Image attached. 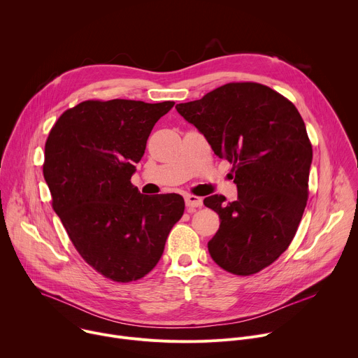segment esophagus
<instances>
[{"mask_svg": "<svg viewBox=\"0 0 358 358\" xmlns=\"http://www.w3.org/2000/svg\"><path fill=\"white\" fill-rule=\"evenodd\" d=\"M185 206L187 208H198L202 206V198L195 195H185Z\"/></svg>", "mask_w": 358, "mask_h": 358, "instance_id": "34e87169", "label": "esophagus"}]
</instances>
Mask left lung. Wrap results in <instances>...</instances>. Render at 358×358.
Listing matches in <instances>:
<instances>
[{
    "label": "left lung",
    "instance_id": "obj_1",
    "mask_svg": "<svg viewBox=\"0 0 358 358\" xmlns=\"http://www.w3.org/2000/svg\"><path fill=\"white\" fill-rule=\"evenodd\" d=\"M176 109L235 173V201L203 199L221 220L208 242L211 258L234 275L262 271L290 245L309 196L313 150L300 113L253 82L227 83Z\"/></svg>",
    "mask_w": 358,
    "mask_h": 358
}]
</instances>
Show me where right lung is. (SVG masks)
Returning a JSON list of instances; mask_svg holds the SVG:
<instances>
[{
	"mask_svg": "<svg viewBox=\"0 0 358 358\" xmlns=\"http://www.w3.org/2000/svg\"><path fill=\"white\" fill-rule=\"evenodd\" d=\"M174 101L86 100L68 109L45 144L43 178L80 257L103 276H145L184 214L178 194L143 195L130 182L147 138Z\"/></svg>",
	"mask_w": 358,
	"mask_h": 358,
	"instance_id": "1",
	"label": "right lung"
}]
</instances>
